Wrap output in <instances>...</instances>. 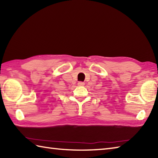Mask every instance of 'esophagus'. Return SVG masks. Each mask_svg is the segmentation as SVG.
I'll list each match as a JSON object with an SVG mask.
<instances>
[{"label":"esophagus","mask_w":158,"mask_h":158,"mask_svg":"<svg viewBox=\"0 0 158 158\" xmlns=\"http://www.w3.org/2000/svg\"><path fill=\"white\" fill-rule=\"evenodd\" d=\"M77 84H78L79 86H83V85H85V84H84V82H82V81L78 82V83H77Z\"/></svg>","instance_id":"obj_1"}]
</instances>
